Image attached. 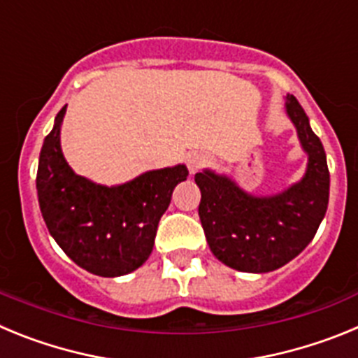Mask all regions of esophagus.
Instances as JSON below:
<instances>
[{
    "label": "esophagus",
    "mask_w": 358,
    "mask_h": 358,
    "mask_svg": "<svg viewBox=\"0 0 358 358\" xmlns=\"http://www.w3.org/2000/svg\"><path fill=\"white\" fill-rule=\"evenodd\" d=\"M204 161H206L204 154H201V152H189L188 156H186V166H188L189 173L197 172L202 164H204Z\"/></svg>",
    "instance_id": "1"
}]
</instances>
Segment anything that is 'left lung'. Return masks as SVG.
I'll return each instance as SVG.
<instances>
[{
	"label": "left lung",
	"instance_id": "obj_1",
	"mask_svg": "<svg viewBox=\"0 0 358 358\" xmlns=\"http://www.w3.org/2000/svg\"><path fill=\"white\" fill-rule=\"evenodd\" d=\"M285 113L308 157L299 181L280 194L255 195L226 173L210 169L195 173L208 245L224 265L242 273H271L289 264L312 242L327 213L330 172L324 148L292 94L285 96Z\"/></svg>",
	"mask_w": 358,
	"mask_h": 358
}]
</instances>
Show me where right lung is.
I'll return each mask as SVG.
<instances>
[{
  "label": "right lung",
  "instance_id": "obj_1",
  "mask_svg": "<svg viewBox=\"0 0 358 358\" xmlns=\"http://www.w3.org/2000/svg\"><path fill=\"white\" fill-rule=\"evenodd\" d=\"M66 106L44 138L37 197L59 248L78 267L103 278L129 274L145 264L172 192L186 181L185 164L148 170L123 185L106 186L73 172L61 148Z\"/></svg>",
  "mask_w": 358,
  "mask_h": 358
}]
</instances>
